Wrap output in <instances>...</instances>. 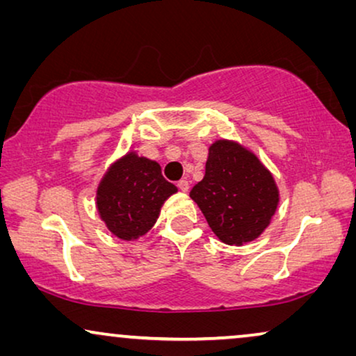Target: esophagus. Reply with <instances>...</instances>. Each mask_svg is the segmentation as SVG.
Masks as SVG:
<instances>
[{"mask_svg": "<svg viewBox=\"0 0 356 356\" xmlns=\"http://www.w3.org/2000/svg\"><path fill=\"white\" fill-rule=\"evenodd\" d=\"M177 186H178V189L181 193H188L189 191V183L186 181V179H181V181H178Z\"/></svg>", "mask_w": 356, "mask_h": 356, "instance_id": "obj_1", "label": "esophagus"}]
</instances>
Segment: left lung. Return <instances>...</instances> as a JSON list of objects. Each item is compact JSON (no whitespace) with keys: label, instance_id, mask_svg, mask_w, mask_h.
Returning a JSON list of instances; mask_svg holds the SVG:
<instances>
[{"label":"left lung","instance_id":"1","mask_svg":"<svg viewBox=\"0 0 356 356\" xmlns=\"http://www.w3.org/2000/svg\"><path fill=\"white\" fill-rule=\"evenodd\" d=\"M189 197L218 240L243 246L270 225L280 193L274 175L252 150L236 140L217 139L209 147L206 175Z\"/></svg>","mask_w":356,"mask_h":356}]
</instances>
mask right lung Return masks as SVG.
Listing matches in <instances>:
<instances>
[{
  "label": "right lung",
  "instance_id": "obj_1",
  "mask_svg": "<svg viewBox=\"0 0 356 356\" xmlns=\"http://www.w3.org/2000/svg\"><path fill=\"white\" fill-rule=\"evenodd\" d=\"M178 193L163 178L155 160L129 150L102 177L95 193L97 212L106 228L123 241H136L155 225L165 201Z\"/></svg>",
  "mask_w": 356,
  "mask_h": 356
}]
</instances>
